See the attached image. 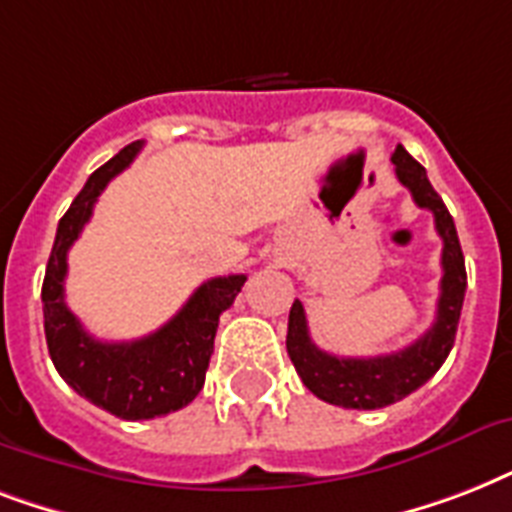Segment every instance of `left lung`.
<instances>
[{
  "instance_id": "obj_1",
  "label": "left lung",
  "mask_w": 512,
  "mask_h": 512,
  "mask_svg": "<svg viewBox=\"0 0 512 512\" xmlns=\"http://www.w3.org/2000/svg\"><path fill=\"white\" fill-rule=\"evenodd\" d=\"M390 162L396 164V177L401 180V185L412 191L414 204L430 209L436 217V231L444 241L441 297H438L436 321L420 340H414L412 345H406L404 350H396V353L369 358H342L316 348L308 335L303 303L300 300L292 303L287 329L289 358L313 396H319L327 404L345 406V409H382L425 385L441 369L452 350L457 324H460L462 300H465V287H468L457 228H454L452 215L441 196L433 191L425 167L406 154L404 146L396 148Z\"/></svg>"
}]
</instances>
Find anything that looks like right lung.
<instances>
[{
  "mask_svg": "<svg viewBox=\"0 0 512 512\" xmlns=\"http://www.w3.org/2000/svg\"><path fill=\"white\" fill-rule=\"evenodd\" d=\"M143 148L135 140L90 175L58 223L42 284L44 337L58 374L100 409L122 420H154L177 412L199 396L215 348L220 313L228 311L247 276H217L204 281L180 311L154 335L132 342H103L82 327L66 305L68 249L92 217V207L111 177Z\"/></svg>",
  "mask_w": 512,
  "mask_h": 512,
  "instance_id": "obj_1",
  "label": "right lung"
}]
</instances>
